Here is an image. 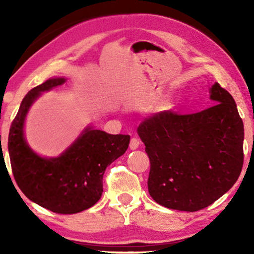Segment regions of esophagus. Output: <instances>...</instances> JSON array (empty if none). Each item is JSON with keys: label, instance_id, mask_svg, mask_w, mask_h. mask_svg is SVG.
Listing matches in <instances>:
<instances>
[{"label": "esophagus", "instance_id": "34e87169", "mask_svg": "<svg viewBox=\"0 0 254 254\" xmlns=\"http://www.w3.org/2000/svg\"><path fill=\"white\" fill-rule=\"evenodd\" d=\"M140 145V140L137 139V137H132L131 141H130V149L131 150H135L139 148Z\"/></svg>", "mask_w": 254, "mask_h": 254}]
</instances>
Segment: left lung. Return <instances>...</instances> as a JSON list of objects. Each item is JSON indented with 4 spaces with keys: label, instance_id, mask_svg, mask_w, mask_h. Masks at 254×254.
<instances>
[{
    "label": "left lung",
    "instance_id": "obj_1",
    "mask_svg": "<svg viewBox=\"0 0 254 254\" xmlns=\"http://www.w3.org/2000/svg\"><path fill=\"white\" fill-rule=\"evenodd\" d=\"M213 106L198 113L160 112L137 134L150 159L149 194L167 208L196 212L230 190L243 167L244 127L231 94L215 83Z\"/></svg>",
    "mask_w": 254,
    "mask_h": 254
}]
</instances>
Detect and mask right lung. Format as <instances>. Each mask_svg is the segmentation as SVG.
Returning <instances> with one entry per match:
<instances>
[{
	"instance_id": "1",
	"label": "right lung",
	"mask_w": 254,
	"mask_h": 254,
	"mask_svg": "<svg viewBox=\"0 0 254 254\" xmlns=\"http://www.w3.org/2000/svg\"><path fill=\"white\" fill-rule=\"evenodd\" d=\"M65 81L64 77L50 78L24 96L11 124L7 148L15 182L30 200L54 213L75 214L100 200L105 169L127 151L130 135L109 134L88 127L57 158L33 152L23 133L30 106L42 92Z\"/></svg>"
}]
</instances>
